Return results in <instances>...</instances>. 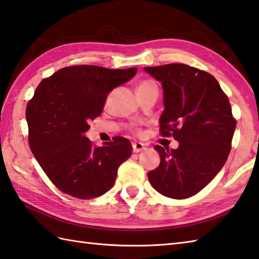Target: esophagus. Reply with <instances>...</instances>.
Wrapping results in <instances>:
<instances>
[{
	"mask_svg": "<svg viewBox=\"0 0 259 259\" xmlns=\"http://www.w3.org/2000/svg\"><path fill=\"white\" fill-rule=\"evenodd\" d=\"M145 149H146V147H145V145L143 143H140V142H137V143H133V151H134V153H139V152L143 151Z\"/></svg>",
	"mask_w": 259,
	"mask_h": 259,
	"instance_id": "1",
	"label": "esophagus"
}]
</instances>
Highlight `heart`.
Here are the masks:
<instances>
[{"mask_svg":"<svg viewBox=\"0 0 259 259\" xmlns=\"http://www.w3.org/2000/svg\"><path fill=\"white\" fill-rule=\"evenodd\" d=\"M151 89H157L156 83L151 80V79H143V80H141L139 82V85H137V93H143V92H147V91H151Z\"/></svg>","mask_w":259,"mask_h":259,"instance_id":"1","label":"heart"}]
</instances>
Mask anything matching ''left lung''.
I'll return each mask as SVG.
<instances>
[{
  "label": "left lung",
  "mask_w": 259,
  "mask_h": 259,
  "mask_svg": "<svg viewBox=\"0 0 259 259\" xmlns=\"http://www.w3.org/2000/svg\"><path fill=\"white\" fill-rule=\"evenodd\" d=\"M144 69L162 82L164 92L160 133L179 142L176 150L155 145L161 162L147 178L165 197L194 196L228 159L236 128L228 96L212 75L184 63Z\"/></svg>",
  "instance_id": "1"
}]
</instances>
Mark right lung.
I'll list each match as a JSON object with an SVG mask.
<instances>
[{"instance_id":"obj_1","label":"right lung","mask_w":259,"mask_h":259,"mask_svg":"<svg viewBox=\"0 0 259 259\" xmlns=\"http://www.w3.org/2000/svg\"><path fill=\"white\" fill-rule=\"evenodd\" d=\"M137 71L79 65L45 78L26 105L29 145L50 181L69 196L92 199L114 186L132 144L116 136L96 146L85 136L89 122L102 114L107 94Z\"/></svg>"}]
</instances>
